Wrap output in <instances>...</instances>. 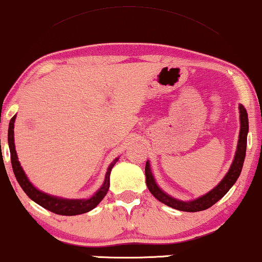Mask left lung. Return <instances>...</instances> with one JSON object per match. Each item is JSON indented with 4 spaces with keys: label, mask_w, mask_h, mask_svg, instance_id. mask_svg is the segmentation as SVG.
Masks as SVG:
<instances>
[{
    "label": "left lung",
    "mask_w": 262,
    "mask_h": 262,
    "mask_svg": "<svg viewBox=\"0 0 262 262\" xmlns=\"http://www.w3.org/2000/svg\"><path fill=\"white\" fill-rule=\"evenodd\" d=\"M239 121H241V130H239V139H238V145H237V151L234 155L233 162L231 164L230 170L227 171V174L225 175V178L216 185V187H214L213 190L208 192V193L203 194L200 198L193 201H179L177 198L170 197L169 194L165 193L164 191H162L158 185L156 184L154 175H152L150 163L148 161L145 165V175H146V185L148 190L155 198H157L158 201L164 203L168 207L174 208V209L181 210V211H190V213H194V211H201L205 210L208 208H210L211 205L216 203L217 201H220L225 194L227 193L228 190L233 186V184L236 183L238 177L241 175L242 167H243L244 158H246V151H247V135L248 130H249V122H248V114L246 107L243 105H239Z\"/></svg>",
    "instance_id": "obj_1"
}]
</instances>
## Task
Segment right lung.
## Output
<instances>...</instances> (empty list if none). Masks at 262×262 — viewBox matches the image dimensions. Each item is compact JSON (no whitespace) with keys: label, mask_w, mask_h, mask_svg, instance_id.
<instances>
[{"label":"right lung","mask_w":262,"mask_h":262,"mask_svg":"<svg viewBox=\"0 0 262 262\" xmlns=\"http://www.w3.org/2000/svg\"><path fill=\"white\" fill-rule=\"evenodd\" d=\"M15 116H13L11 122H9L8 127V145L9 151H11V161H12V168L14 171V175L16 178L19 185H20L23 190L28 196L31 198L32 201L41 205L52 213L59 214V215H78L87 213V211L94 209L97 205L100 203L102 198L106 196L108 187H110V173L111 169L114 168L116 162L118 161V157L114 160V162L107 168L106 175H105V181L102 186L95 192V194L89 198V200H66V198H59L55 196H51V194L45 193V192L39 191L36 188L34 185L29 181L28 177H26L24 170L20 167V163L18 161V156H16L15 146H14V121Z\"/></svg>","instance_id":"right-lung-1"}]
</instances>
